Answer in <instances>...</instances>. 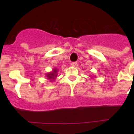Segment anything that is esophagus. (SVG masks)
I'll list each match as a JSON object with an SVG mask.
<instances>
[{"label": "esophagus", "instance_id": "esophagus-1", "mask_svg": "<svg viewBox=\"0 0 134 134\" xmlns=\"http://www.w3.org/2000/svg\"><path fill=\"white\" fill-rule=\"evenodd\" d=\"M76 65H77L76 62H72V63H71V66H72V67H76Z\"/></svg>", "mask_w": 134, "mask_h": 134}]
</instances>
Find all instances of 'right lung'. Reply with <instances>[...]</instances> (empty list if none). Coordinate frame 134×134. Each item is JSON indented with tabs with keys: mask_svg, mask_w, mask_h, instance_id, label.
<instances>
[{
	"mask_svg": "<svg viewBox=\"0 0 134 134\" xmlns=\"http://www.w3.org/2000/svg\"><path fill=\"white\" fill-rule=\"evenodd\" d=\"M58 72V69L57 68L52 69V71L46 74L47 79L50 80V82H53V81H54V80L56 79V77H57Z\"/></svg>",
	"mask_w": 134,
	"mask_h": 134,
	"instance_id": "1",
	"label": "right lung"
}]
</instances>
